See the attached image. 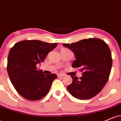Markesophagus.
I'll return each mask as SVG.
<instances>
[{
	"label": "esophagus",
	"instance_id": "1",
	"mask_svg": "<svg viewBox=\"0 0 121 121\" xmlns=\"http://www.w3.org/2000/svg\"><path fill=\"white\" fill-rule=\"evenodd\" d=\"M57 76L58 77H64L65 76V75L63 74H58Z\"/></svg>",
	"mask_w": 121,
	"mask_h": 121
}]
</instances>
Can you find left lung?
Returning a JSON list of instances; mask_svg holds the SVG:
<instances>
[{
    "label": "left lung",
    "mask_w": 121,
    "mask_h": 121,
    "mask_svg": "<svg viewBox=\"0 0 121 121\" xmlns=\"http://www.w3.org/2000/svg\"><path fill=\"white\" fill-rule=\"evenodd\" d=\"M74 53L76 60L72 66L79 68L82 76H71L72 83L67 89L80 99L93 98L102 91L109 79L112 66L110 50L99 39H84L74 43L63 44Z\"/></svg>",
    "instance_id": "obj_1"
}]
</instances>
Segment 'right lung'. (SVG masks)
Instances as JSON below:
<instances>
[{
    "label": "right lung",
    "mask_w": 121,
    "mask_h": 121,
    "mask_svg": "<svg viewBox=\"0 0 121 121\" xmlns=\"http://www.w3.org/2000/svg\"><path fill=\"white\" fill-rule=\"evenodd\" d=\"M57 43L24 40L15 44L8 56L7 72L16 91L26 99L37 101L49 92L55 74H45L36 65L44 61Z\"/></svg>",
    "instance_id": "add662e5"
}]
</instances>
